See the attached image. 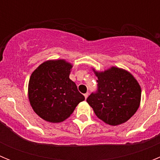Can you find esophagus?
<instances>
[{
  "instance_id": "34e87169",
  "label": "esophagus",
  "mask_w": 160,
  "mask_h": 160,
  "mask_svg": "<svg viewBox=\"0 0 160 160\" xmlns=\"http://www.w3.org/2000/svg\"><path fill=\"white\" fill-rule=\"evenodd\" d=\"M88 95H89V94H88V93H86V94H84V96H85V98H86V99H87V97H88Z\"/></svg>"
}]
</instances>
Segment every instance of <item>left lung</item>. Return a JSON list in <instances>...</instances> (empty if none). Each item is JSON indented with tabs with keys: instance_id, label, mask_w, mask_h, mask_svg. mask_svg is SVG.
<instances>
[{
	"instance_id": "8db88e82",
	"label": "left lung",
	"mask_w": 160,
	"mask_h": 160,
	"mask_svg": "<svg viewBox=\"0 0 160 160\" xmlns=\"http://www.w3.org/2000/svg\"><path fill=\"white\" fill-rule=\"evenodd\" d=\"M98 89L87 102L99 119L111 126L127 122L138 110L141 88L127 70L112 66L103 72L95 71Z\"/></svg>"
}]
</instances>
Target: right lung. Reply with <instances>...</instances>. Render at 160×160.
I'll return each instance as SVG.
<instances>
[{"instance_id":"1","label":"right lung","mask_w":160,"mask_h":160,"mask_svg":"<svg viewBox=\"0 0 160 160\" xmlns=\"http://www.w3.org/2000/svg\"><path fill=\"white\" fill-rule=\"evenodd\" d=\"M72 66L63 59L46 61L31 74L28 87L30 105L42 119L61 122L70 116L85 97L70 79Z\"/></svg>"}]
</instances>
